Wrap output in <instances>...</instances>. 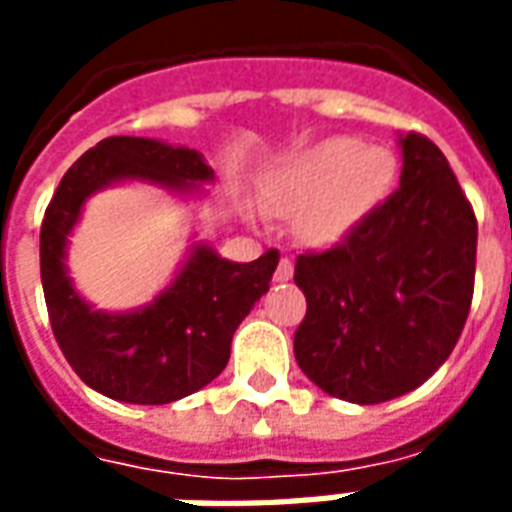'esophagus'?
Instances as JSON below:
<instances>
[{
	"label": "esophagus",
	"instance_id": "esophagus-1",
	"mask_svg": "<svg viewBox=\"0 0 512 512\" xmlns=\"http://www.w3.org/2000/svg\"><path fill=\"white\" fill-rule=\"evenodd\" d=\"M290 277H293V260H290V257H282L277 271H274V279H277V282H288Z\"/></svg>",
	"mask_w": 512,
	"mask_h": 512
}]
</instances>
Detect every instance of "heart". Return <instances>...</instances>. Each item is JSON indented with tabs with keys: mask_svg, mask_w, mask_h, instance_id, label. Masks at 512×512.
<instances>
[{
	"mask_svg": "<svg viewBox=\"0 0 512 512\" xmlns=\"http://www.w3.org/2000/svg\"><path fill=\"white\" fill-rule=\"evenodd\" d=\"M397 158L386 147H365L354 136H332L285 158L260 186V208L295 216L310 244H334L373 213L392 191Z\"/></svg>",
	"mask_w": 512,
	"mask_h": 512,
	"instance_id": "heart-1",
	"label": "heart"
}]
</instances>
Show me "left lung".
Instances as JSON below:
<instances>
[{
    "instance_id": "left-lung-1",
    "label": "left lung",
    "mask_w": 512,
    "mask_h": 512,
    "mask_svg": "<svg viewBox=\"0 0 512 512\" xmlns=\"http://www.w3.org/2000/svg\"><path fill=\"white\" fill-rule=\"evenodd\" d=\"M400 189L326 252L296 257L307 315L293 354L312 384L359 406L425 384L472 307L477 219L439 147L406 134Z\"/></svg>"
}]
</instances>
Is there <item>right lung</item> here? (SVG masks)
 I'll return each instance as SVG.
<instances>
[{
	"label": "right lung",
	"instance_id": "add662e5",
	"mask_svg": "<svg viewBox=\"0 0 512 512\" xmlns=\"http://www.w3.org/2000/svg\"><path fill=\"white\" fill-rule=\"evenodd\" d=\"M211 178L213 169L197 150L142 136L101 139L62 175L40 227V279L57 345L95 392L164 406L211 384L227 367L238 323L277 271V249L252 263H233L197 244L175 282L136 312L93 310L65 271L68 235L93 191L117 180L194 191Z\"/></svg>",
	"mask_w": 512,
	"mask_h": 512
}]
</instances>
